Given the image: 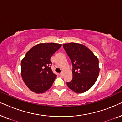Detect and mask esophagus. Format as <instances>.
Here are the masks:
<instances>
[{
	"label": "esophagus",
	"mask_w": 122,
	"mask_h": 122,
	"mask_svg": "<svg viewBox=\"0 0 122 122\" xmlns=\"http://www.w3.org/2000/svg\"><path fill=\"white\" fill-rule=\"evenodd\" d=\"M63 72H61V73H59V76H63Z\"/></svg>",
	"instance_id": "34e87169"
}]
</instances>
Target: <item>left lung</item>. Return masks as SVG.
I'll use <instances>...</instances> for the list:
<instances>
[{"mask_svg":"<svg viewBox=\"0 0 122 122\" xmlns=\"http://www.w3.org/2000/svg\"><path fill=\"white\" fill-rule=\"evenodd\" d=\"M63 46L73 65V79L66 84L75 93H84L94 84L99 76L98 58L83 44L71 43Z\"/></svg>","mask_w":122,"mask_h":122,"instance_id":"1","label":"left lung"}]
</instances>
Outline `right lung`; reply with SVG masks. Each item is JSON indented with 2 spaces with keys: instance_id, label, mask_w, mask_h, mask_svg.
Listing matches in <instances>:
<instances>
[{
  "instance_id": "right-lung-1",
  "label": "right lung",
  "mask_w": 122,
  "mask_h": 122,
  "mask_svg": "<svg viewBox=\"0 0 122 122\" xmlns=\"http://www.w3.org/2000/svg\"><path fill=\"white\" fill-rule=\"evenodd\" d=\"M61 46V44L55 43L38 44L21 60V77L33 92L43 93L52 86L56 75L51 70V58Z\"/></svg>"
}]
</instances>
